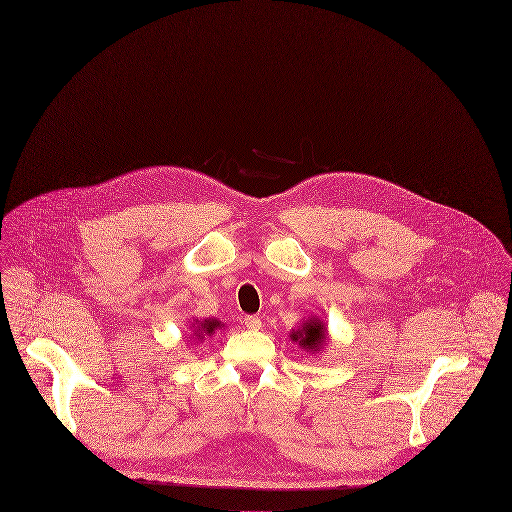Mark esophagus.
Here are the masks:
<instances>
[{
  "label": "esophagus",
  "mask_w": 512,
  "mask_h": 512,
  "mask_svg": "<svg viewBox=\"0 0 512 512\" xmlns=\"http://www.w3.org/2000/svg\"><path fill=\"white\" fill-rule=\"evenodd\" d=\"M243 325H245L247 329H251V331H257V329H261V317H257V315H247V317H243Z\"/></svg>",
  "instance_id": "obj_1"
}]
</instances>
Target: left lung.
I'll return each instance as SVG.
<instances>
[{
	"mask_svg": "<svg viewBox=\"0 0 512 512\" xmlns=\"http://www.w3.org/2000/svg\"><path fill=\"white\" fill-rule=\"evenodd\" d=\"M325 337H327L325 323L317 317L307 319L305 323H301L299 329L291 331V342H297L301 350L313 352V354L321 352V348L325 344Z\"/></svg>",
	"mask_w": 512,
	"mask_h": 512,
	"instance_id": "8db88e82",
	"label": "left lung"
}]
</instances>
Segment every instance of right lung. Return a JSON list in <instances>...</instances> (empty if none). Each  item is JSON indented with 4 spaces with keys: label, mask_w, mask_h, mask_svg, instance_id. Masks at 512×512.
<instances>
[{
    "label": "right lung",
    "mask_w": 512,
    "mask_h": 512,
    "mask_svg": "<svg viewBox=\"0 0 512 512\" xmlns=\"http://www.w3.org/2000/svg\"><path fill=\"white\" fill-rule=\"evenodd\" d=\"M193 327H197V337L199 339H203L205 335H213L215 333V329H221V327H225L219 319H203L199 325H193Z\"/></svg>",
    "instance_id": "add662e5"
}]
</instances>
